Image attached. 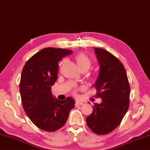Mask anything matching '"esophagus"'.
<instances>
[{
	"label": "esophagus",
	"instance_id": "obj_1",
	"mask_svg": "<svg viewBox=\"0 0 150 150\" xmlns=\"http://www.w3.org/2000/svg\"><path fill=\"white\" fill-rule=\"evenodd\" d=\"M83 102L81 101H79V100H76L75 101V106H78V105H83Z\"/></svg>",
	"mask_w": 150,
	"mask_h": 150
}]
</instances>
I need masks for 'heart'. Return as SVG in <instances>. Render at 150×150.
I'll list each match as a JSON object with an SVG mask.
<instances>
[{
	"mask_svg": "<svg viewBox=\"0 0 150 150\" xmlns=\"http://www.w3.org/2000/svg\"><path fill=\"white\" fill-rule=\"evenodd\" d=\"M77 66L81 71H86L91 66V60L86 54L79 53L75 57ZM75 93V92H73Z\"/></svg>",
	"mask_w": 150,
	"mask_h": 150,
	"instance_id": "b5f03b06",
	"label": "heart"
}]
</instances>
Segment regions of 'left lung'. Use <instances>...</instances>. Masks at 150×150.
<instances>
[{
    "label": "left lung",
    "mask_w": 150,
    "mask_h": 150,
    "mask_svg": "<svg viewBox=\"0 0 150 150\" xmlns=\"http://www.w3.org/2000/svg\"><path fill=\"white\" fill-rule=\"evenodd\" d=\"M100 64V72L94 84L96 98L93 111L86 119V124L97 134H107L115 129L129 107L130 84L123 65L115 56L100 48H94Z\"/></svg>",
    "instance_id": "left-lung-1"
}]
</instances>
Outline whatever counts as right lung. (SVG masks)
<instances>
[{
	"label": "right lung",
	"mask_w": 150,
	"mask_h": 150,
	"mask_svg": "<svg viewBox=\"0 0 150 150\" xmlns=\"http://www.w3.org/2000/svg\"><path fill=\"white\" fill-rule=\"evenodd\" d=\"M73 52L62 48H45L30 58L21 72L20 91L27 115L35 126L54 132L66 123L75 101L52 96L51 87L58 79L59 62Z\"/></svg>",
	"instance_id": "right-lung-1"
}]
</instances>
